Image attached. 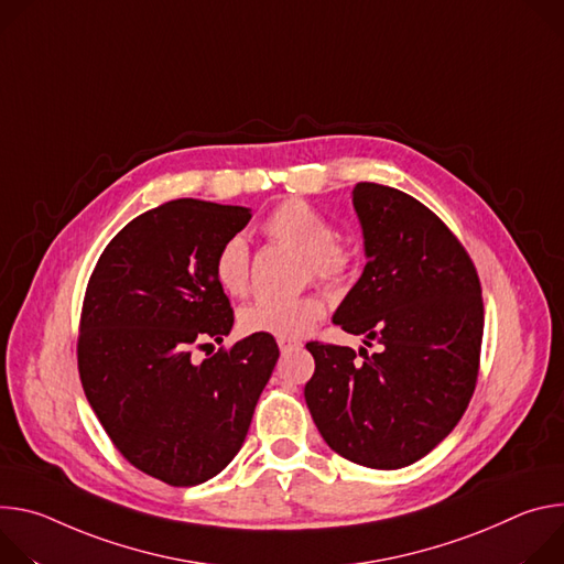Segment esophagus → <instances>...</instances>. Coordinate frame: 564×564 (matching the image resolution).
I'll use <instances>...</instances> for the list:
<instances>
[{"mask_svg": "<svg viewBox=\"0 0 564 564\" xmlns=\"http://www.w3.org/2000/svg\"><path fill=\"white\" fill-rule=\"evenodd\" d=\"M278 345H280V351H282V354H286V351L300 347V343H297V340H291V338H280Z\"/></svg>", "mask_w": 564, "mask_h": 564, "instance_id": "34e87169", "label": "esophagus"}]
</instances>
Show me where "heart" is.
Returning <instances> with one entry per match:
<instances>
[{
	"label": "heart",
	"mask_w": 564,
	"mask_h": 564,
	"mask_svg": "<svg viewBox=\"0 0 564 564\" xmlns=\"http://www.w3.org/2000/svg\"><path fill=\"white\" fill-rule=\"evenodd\" d=\"M267 235L295 248L318 278L334 280L347 269V253L336 239L334 226L314 206L291 199L280 204L264 221ZM217 284L228 295L248 291V248L241 237H230L215 258ZM325 314L318 295L300 297H262L241 308L239 325L246 334L273 338H300L311 332Z\"/></svg>",
	"instance_id": "heart-1"
}]
</instances>
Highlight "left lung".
Masks as SVG:
<instances>
[{
  "label": "left lung",
  "instance_id": "1",
  "mask_svg": "<svg viewBox=\"0 0 564 564\" xmlns=\"http://www.w3.org/2000/svg\"><path fill=\"white\" fill-rule=\"evenodd\" d=\"M351 204L365 269L332 318L379 354L306 343L304 401L345 459L397 470L453 432L477 381L484 304L477 271L446 224L390 185L358 183Z\"/></svg>",
  "mask_w": 564,
  "mask_h": 564
}]
</instances>
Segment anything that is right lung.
<instances>
[{
    "mask_svg": "<svg viewBox=\"0 0 564 564\" xmlns=\"http://www.w3.org/2000/svg\"><path fill=\"white\" fill-rule=\"evenodd\" d=\"M248 221L243 206L161 204L109 241L85 293L87 401L122 457L170 486L204 484L232 462L280 358L262 334L193 358L232 329L215 258Z\"/></svg>",
    "mask_w": 564,
    "mask_h": 564,
    "instance_id": "add662e5",
    "label": "right lung"
}]
</instances>
